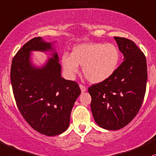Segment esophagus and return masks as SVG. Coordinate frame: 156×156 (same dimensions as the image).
<instances>
[{
  "mask_svg": "<svg viewBox=\"0 0 156 156\" xmlns=\"http://www.w3.org/2000/svg\"><path fill=\"white\" fill-rule=\"evenodd\" d=\"M80 89H81V91H82V92H85V91H86L87 88H86V87L85 86V85H83L80 84Z\"/></svg>",
  "mask_w": 156,
  "mask_h": 156,
  "instance_id": "34e87169",
  "label": "esophagus"
}]
</instances>
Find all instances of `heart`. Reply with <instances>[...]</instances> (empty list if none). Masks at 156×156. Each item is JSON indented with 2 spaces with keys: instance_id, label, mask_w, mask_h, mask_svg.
<instances>
[{
  "instance_id": "1",
  "label": "heart",
  "mask_w": 156,
  "mask_h": 156,
  "mask_svg": "<svg viewBox=\"0 0 156 156\" xmlns=\"http://www.w3.org/2000/svg\"><path fill=\"white\" fill-rule=\"evenodd\" d=\"M120 53L112 43H86L75 46L71 55L62 56V64L70 77L83 66V74L91 83H100L110 78L118 68Z\"/></svg>"
}]
</instances>
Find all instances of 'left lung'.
Segmentation results:
<instances>
[{
	"label": "left lung",
	"instance_id": "8db88e82",
	"mask_svg": "<svg viewBox=\"0 0 156 156\" xmlns=\"http://www.w3.org/2000/svg\"><path fill=\"white\" fill-rule=\"evenodd\" d=\"M114 38L124 61L111 77L88 88L94 120L108 130L123 128L136 116L144 98L147 81V60L143 52L132 40Z\"/></svg>",
	"mask_w": 156,
	"mask_h": 156
}]
</instances>
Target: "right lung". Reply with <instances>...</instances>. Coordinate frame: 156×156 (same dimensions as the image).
<instances>
[{"instance_id": "1", "label": "right lung", "mask_w": 156, "mask_h": 156, "mask_svg": "<svg viewBox=\"0 0 156 156\" xmlns=\"http://www.w3.org/2000/svg\"><path fill=\"white\" fill-rule=\"evenodd\" d=\"M33 51H53L51 43L33 38L17 52L12 62L10 79L16 104L33 129L54 136L68 129L73 104L81 93L77 83L61 76L55 52L41 68L30 62Z\"/></svg>"}]
</instances>
